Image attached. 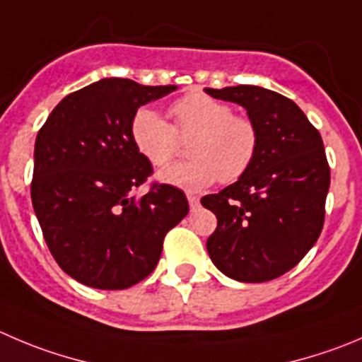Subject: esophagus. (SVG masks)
<instances>
[{
    "label": "esophagus",
    "instance_id": "34e87169",
    "mask_svg": "<svg viewBox=\"0 0 362 362\" xmlns=\"http://www.w3.org/2000/svg\"><path fill=\"white\" fill-rule=\"evenodd\" d=\"M188 204H190V209L199 208V197L194 194H188Z\"/></svg>",
    "mask_w": 362,
    "mask_h": 362
}]
</instances>
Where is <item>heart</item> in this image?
<instances>
[{"mask_svg":"<svg viewBox=\"0 0 362 362\" xmlns=\"http://www.w3.org/2000/svg\"><path fill=\"white\" fill-rule=\"evenodd\" d=\"M174 126L151 106L136 110L129 136L142 158L154 167H165L179 149V140H189L192 160L175 163L158 174L161 183L188 192L211 187L216 179L233 183L256 160L259 132L256 124L202 92L177 99L170 108Z\"/></svg>","mask_w":362,"mask_h":362,"instance_id":"obj_1","label":"heart"}]
</instances>
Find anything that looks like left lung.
<instances>
[{"label": "left lung", "mask_w": 362, "mask_h": 362, "mask_svg": "<svg viewBox=\"0 0 362 362\" xmlns=\"http://www.w3.org/2000/svg\"><path fill=\"white\" fill-rule=\"evenodd\" d=\"M247 110L259 132L249 170L201 199L216 215L206 242L213 264L240 282H264L298 264L318 240L330 170L318 129L291 99L254 85L204 88Z\"/></svg>", "instance_id": "left-lung-1"}]
</instances>
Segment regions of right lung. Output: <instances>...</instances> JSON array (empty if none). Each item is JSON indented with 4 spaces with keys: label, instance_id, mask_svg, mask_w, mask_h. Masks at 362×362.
I'll use <instances>...</instances> for the list:
<instances>
[{
    "label": "right lung",
    "instance_id": "1",
    "mask_svg": "<svg viewBox=\"0 0 362 362\" xmlns=\"http://www.w3.org/2000/svg\"><path fill=\"white\" fill-rule=\"evenodd\" d=\"M105 78L62 99L35 140L32 202L62 270L85 286L126 290L156 268L165 235L188 213L179 188L153 185L129 136L140 106L175 90Z\"/></svg>",
    "mask_w": 362,
    "mask_h": 362
}]
</instances>
